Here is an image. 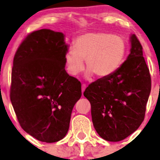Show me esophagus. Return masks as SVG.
I'll use <instances>...</instances> for the list:
<instances>
[{"mask_svg":"<svg viewBox=\"0 0 160 160\" xmlns=\"http://www.w3.org/2000/svg\"><path fill=\"white\" fill-rule=\"evenodd\" d=\"M85 89H86V84H83L82 85V92H84V90H85Z\"/></svg>","mask_w":160,"mask_h":160,"instance_id":"obj_1","label":"esophagus"}]
</instances>
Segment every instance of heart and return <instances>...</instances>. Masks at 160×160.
I'll return each instance as SVG.
<instances>
[{
  "instance_id": "heart-1",
  "label": "heart",
  "mask_w": 160,
  "mask_h": 160,
  "mask_svg": "<svg viewBox=\"0 0 160 160\" xmlns=\"http://www.w3.org/2000/svg\"><path fill=\"white\" fill-rule=\"evenodd\" d=\"M126 41L122 36L107 32H87L76 39L65 54L66 70L70 75L77 76L89 68L87 78L94 74L106 78L119 68L126 53Z\"/></svg>"
}]
</instances>
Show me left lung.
Listing matches in <instances>:
<instances>
[{
  "label": "left lung",
  "instance_id": "1",
  "mask_svg": "<svg viewBox=\"0 0 160 160\" xmlns=\"http://www.w3.org/2000/svg\"><path fill=\"white\" fill-rule=\"evenodd\" d=\"M151 87L143 48L133 34L128 59L114 73L92 83L84 92L91 104L98 135L106 141L117 142L134 132L144 120Z\"/></svg>",
  "mask_w": 160,
  "mask_h": 160
}]
</instances>
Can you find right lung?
I'll list each match as a JSON object with an SVG mask.
<instances>
[{"label":"right lung","mask_w":160,"mask_h":160,"mask_svg":"<svg viewBox=\"0 0 160 160\" xmlns=\"http://www.w3.org/2000/svg\"><path fill=\"white\" fill-rule=\"evenodd\" d=\"M68 46L62 32L28 34L15 53L10 99L21 128L38 141L54 143L67 134L82 84L65 69Z\"/></svg>","instance_id":"right-lung-1"}]
</instances>
